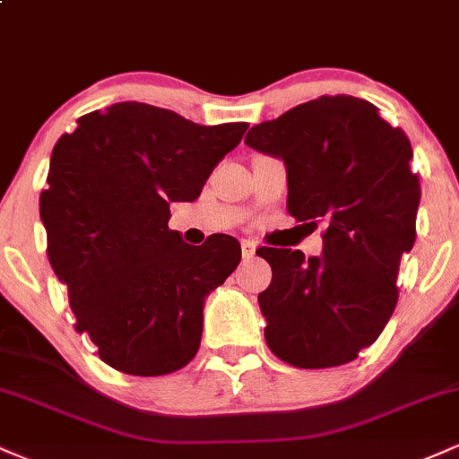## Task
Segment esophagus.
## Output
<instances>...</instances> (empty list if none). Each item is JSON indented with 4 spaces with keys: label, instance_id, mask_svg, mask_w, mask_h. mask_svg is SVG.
<instances>
[{
    "label": "esophagus",
    "instance_id": "obj_1",
    "mask_svg": "<svg viewBox=\"0 0 459 459\" xmlns=\"http://www.w3.org/2000/svg\"><path fill=\"white\" fill-rule=\"evenodd\" d=\"M255 252H256V246L252 244V241H247V239L241 241V259L250 261L252 256H255Z\"/></svg>",
    "mask_w": 459,
    "mask_h": 459
}]
</instances>
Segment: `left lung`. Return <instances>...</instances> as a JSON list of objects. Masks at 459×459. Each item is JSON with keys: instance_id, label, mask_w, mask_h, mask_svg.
<instances>
[{"instance_id": "1", "label": "left lung", "mask_w": 459, "mask_h": 459, "mask_svg": "<svg viewBox=\"0 0 459 459\" xmlns=\"http://www.w3.org/2000/svg\"><path fill=\"white\" fill-rule=\"evenodd\" d=\"M246 144L287 166V212L324 224V252L261 247L265 341L299 368L339 367L380 336L397 307L399 261L412 250L420 183L412 146L365 99L336 94L255 125Z\"/></svg>"}]
</instances>
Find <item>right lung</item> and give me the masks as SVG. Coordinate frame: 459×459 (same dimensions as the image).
<instances>
[{
  "mask_svg": "<svg viewBox=\"0 0 459 459\" xmlns=\"http://www.w3.org/2000/svg\"><path fill=\"white\" fill-rule=\"evenodd\" d=\"M246 129L125 101L82 116L54 146L40 194L47 255L77 332L116 371L166 376L196 356L204 299L241 246L230 235L186 244L168 229L170 204L196 200Z\"/></svg>",
  "mask_w": 459,
  "mask_h": 459,
  "instance_id": "right-lung-1",
  "label": "right lung"
}]
</instances>
